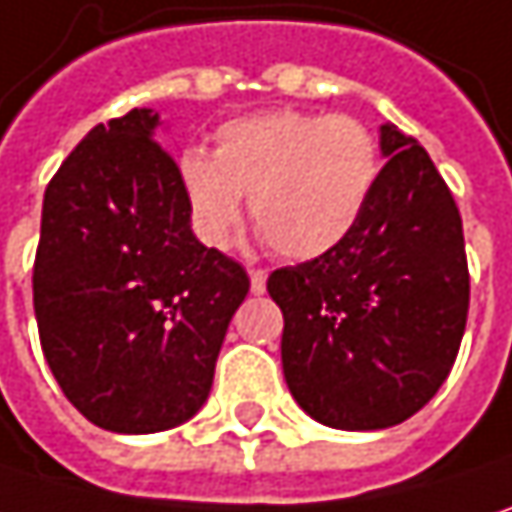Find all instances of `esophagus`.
I'll return each mask as SVG.
<instances>
[{
	"label": "esophagus",
	"mask_w": 512,
	"mask_h": 512,
	"mask_svg": "<svg viewBox=\"0 0 512 512\" xmlns=\"http://www.w3.org/2000/svg\"><path fill=\"white\" fill-rule=\"evenodd\" d=\"M249 281H252V293L260 296L266 290V269H249Z\"/></svg>",
	"instance_id": "esophagus-1"
}]
</instances>
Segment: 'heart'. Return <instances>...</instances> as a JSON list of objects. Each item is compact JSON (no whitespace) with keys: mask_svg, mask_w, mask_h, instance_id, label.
<instances>
[{"mask_svg":"<svg viewBox=\"0 0 512 512\" xmlns=\"http://www.w3.org/2000/svg\"><path fill=\"white\" fill-rule=\"evenodd\" d=\"M381 175L375 134L346 114L269 111L225 122L213 155L184 149L178 181L196 234L225 246L243 196L269 246L313 260L343 246L360 225Z\"/></svg>","mask_w":512,"mask_h":512,"instance_id":"1","label":"heart"}]
</instances>
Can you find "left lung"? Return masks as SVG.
<instances>
[{"label":"left lung","instance_id":"obj_1","mask_svg":"<svg viewBox=\"0 0 512 512\" xmlns=\"http://www.w3.org/2000/svg\"><path fill=\"white\" fill-rule=\"evenodd\" d=\"M372 202L349 240L266 281L284 313L281 363L307 416L381 431L448 378L469 313L463 222L428 152L393 122Z\"/></svg>","mask_w":512,"mask_h":512}]
</instances>
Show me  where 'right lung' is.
Returning <instances> with one entry per match:
<instances>
[{
  "label": "right lung",
  "mask_w": 512,
  "mask_h": 512,
  "mask_svg": "<svg viewBox=\"0 0 512 512\" xmlns=\"http://www.w3.org/2000/svg\"><path fill=\"white\" fill-rule=\"evenodd\" d=\"M161 117L96 125L43 196L34 316L72 407L114 434H155L208 401L246 269L196 240Z\"/></svg>",
  "instance_id": "1"
}]
</instances>
